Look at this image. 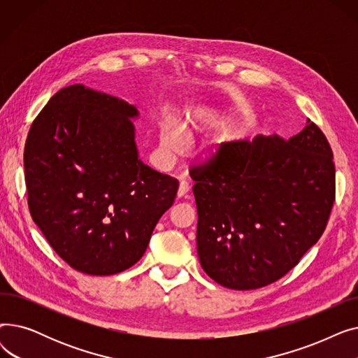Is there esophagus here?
Listing matches in <instances>:
<instances>
[{
	"instance_id": "obj_1",
	"label": "esophagus",
	"mask_w": 358,
	"mask_h": 358,
	"mask_svg": "<svg viewBox=\"0 0 358 358\" xmlns=\"http://www.w3.org/2000/svg\"><path fill=\"white\" fill-rule=\"evenodd\" d=\"M189 190H190V185H189V182L182 180V181L180 182V185H178L177 196H178V197H185V194L189 193Z\"/></svg>"
}]
</instances>
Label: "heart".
Returning a JSON list of instances; mask_svg holds the SVG:
<instances>
[{"label": "heart", "instance_id": "obj_1", "mask_svg": "<svg viewBox=\"0 0 358 358\" xmlns=\"http://www.w3.org/2000/svg\"><path fill=\"white\" fill-rule=\"evenodd\" d=\"M219 117L213 113H194L187 120V130L185 127L174 119H162L158 127V141H159V150L165 157H176L182 154L187 145H189V134H197L203 131L208 127L216 124Z\"/></svg>", "mask_w": 358, "mask_h": 358}]
</instances>
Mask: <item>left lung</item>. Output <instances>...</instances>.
<instances>
[{"mask_svg": "<svg viewBox=\"0 0 358 358\" xmlns=\"http://www.w3.org/2000/svg\"><path fill=\"white\" fill-rule=\"evenodd\" d=\"M190 176L200 264L234 290L286 275L322 236L335 200L332 149L310 120L289 141L228 143Z\"/></svg>", "mask_w": 358, "mask_h": 358, "instance_id": "8db88e82", "label": "left lung"}]
</instances>
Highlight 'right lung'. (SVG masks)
Listing matches in <instances>:
<instances>
[{"label":"right lung","mask_w":358,"mask_h":358,"mask_svg":"<svg viewBox=\"0 0 358 358\" xmlns=\"http://www.w3.org/2000/svg\"><path fill=\"white\" fill-rule=\"evenodd\" d=\"M135 106L83 84L62 88L29 130L27 203L65 262L111 275L142 258L178 181L139 159Z\"/></svg>","instance_id":"add662e5"}]
</instances>
